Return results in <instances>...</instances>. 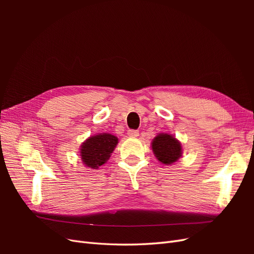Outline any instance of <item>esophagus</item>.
Listing matches in <instances>:
<instances>
[{"instance_id":"obj_1","label":"esophagus","mask_w":254,"mask_h":254,"mask_svg":"<svg viewBox=\"0 0 254 254\" xmlns=\"http://www.w3.org/2000/svg\"><path fill=\"white\" fill-rule=\"evenodd\" d=\"M128 135L131 137H136L139 135V130H134V129H130L128 130Z\"/></svg>"}]
</instances>
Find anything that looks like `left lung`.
<instances>
[{
	"label": "left lung",
	"mask_w": 254,
	"mask_h": 254,
	"mask_svg": "<svg viewBox=\"0 0 254 254\" xmlns=\"http://www.w3.org/2000/svg\"><path fill=\"white\" fill-rule=\"evenodd\" d=\"M152 151L163 164L176 162L181 157V144L171 134H159L152 142Z\"/></svg>",
	"instance_id": "1"
}]
</instances>
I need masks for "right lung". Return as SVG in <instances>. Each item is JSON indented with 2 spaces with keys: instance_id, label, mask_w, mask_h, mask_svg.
<instances>
[{
  "instance_id": "1",
  "label": "right lung",
  "mask_w": 254,
  "mask_h": 254,
  "mask_svg": "<svg viewBox=\"0 0 254 254\" xmlns=\"http://www.w3.org/2000/svg\"><path fill=\"white\" fill-rule=\"evenodd\" d=\"M117 144L118 137L109 133L89 137L80 149L83 163L91 168H97L105 164Z\"/></svg>"
}]
</instances>
